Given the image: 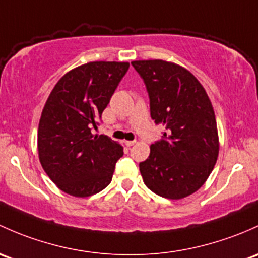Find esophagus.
<instances>
[{
	"instance_id": "34e87169",
	"label": "esophagus",
	"mask_w": 258,
	"mask_h": 258,
	"mask_svg": "<svg viewBox=\"0 0 258 258\" xmlns=\"http://www.w3.org/2000/svg\"><path fill=\"white\" fill-rule=\"evenodd\" d=\"M135 143H136V141H124V145H126L127 147H131V146H134Z\"/></svg>"
}]
</instances>
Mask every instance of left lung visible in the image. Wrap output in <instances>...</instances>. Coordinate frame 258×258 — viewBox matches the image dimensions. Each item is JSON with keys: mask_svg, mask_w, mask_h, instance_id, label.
<instances>
[{"mask_svg": "<svg viewBox=\"0 0 258 258\" xmlns=\"http://www.w3.org/2000/svg\"><path fill=\"white\" fill-rule=\"evenodd\" d=\"M150 96L151 117L163 124V138L151 145L140 163L143 181L167 199L189 197L202 188L219 156L215 112L207 91L189 70L162 59L131 63Z\"/></svg>", "mask_w": 258, "mask_h": 258, "instance_id": "left-lung-1", "label": "left lung"}]
</instances>
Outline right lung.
<instances>
[{
  "label": "right lung",
  "mask_w": 258,
  "mask_h": 258,
  "mask_svg": "<svg viewBox=\"0 0 258 258\" xmlns=\"http://www.w3.org/2000/svg\"><path fill=\"white\" fill-rule=\"evenodd\" d=\"M128 67L127 61H89L63 75L47 99L38 126V156L64 193L86 198L111 183L123 147L91 131Z\"/></svg>",
  "instance_id": "1"
}]
</instances>
